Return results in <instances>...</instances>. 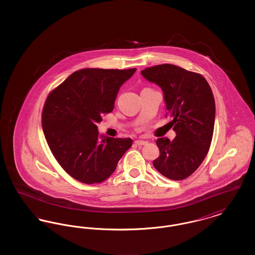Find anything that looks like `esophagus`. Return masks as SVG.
Masks as SVG:
<instances>
[{"mask_svg": "<svg viewBox=\"0 0 255 255\" xmlns=\"http://www.w3.org/2000/svg\"><path fill=\"white\" fill-rule=\"evenodd\" d=\"M134 143H135L136 145H145V144H147V141H145V140H141V139H138V140H135V141H134Z\"/></svg>", "mask_w": 255, "mask_h": 255, "instance_id": "1", "label": "esophagus"}]
</instances>
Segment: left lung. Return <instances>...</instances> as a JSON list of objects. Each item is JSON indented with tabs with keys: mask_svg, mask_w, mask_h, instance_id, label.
<instances>
[{
	"mask_svg": "<svg viewBox=\"0 0 255 255\" xmlns=\"http://www.w3.org/2000/svg\"><path fill=\"white\" fill-rule=\"evenodd\" d=\"M141 75L161 89L176 133L172 141L157 139L160 155L154 167L170 180H183L201 165L210 147L215 122L212 91L201 74L172 64L146 68Z\"/></svg>",
	"mask_w": 255,
	"mask_h": 255,
	"instance_id": "left-lung-1",
	"label": "left lung"
}]
</instances>
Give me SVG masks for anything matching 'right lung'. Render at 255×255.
<instances>
[{
    "label": "right lung",
    "mask_w": 255,
    "mask_h": 255,
    "mask_svg": "<svg viewBox=\"0 0 255 255\" xmlns=\"http://www.w3.org/2000/svg\"><path fill=\"white\" fill-rule=\"evenodd\" d=\"M136 69H83L53 90L42 113L47 142L63 169L79 182H103L132 146V138L99 135L97 123L114 109L118 93Z\"/></svg>",
    "instance_id": "right-lung-1"
}]
</instances>
